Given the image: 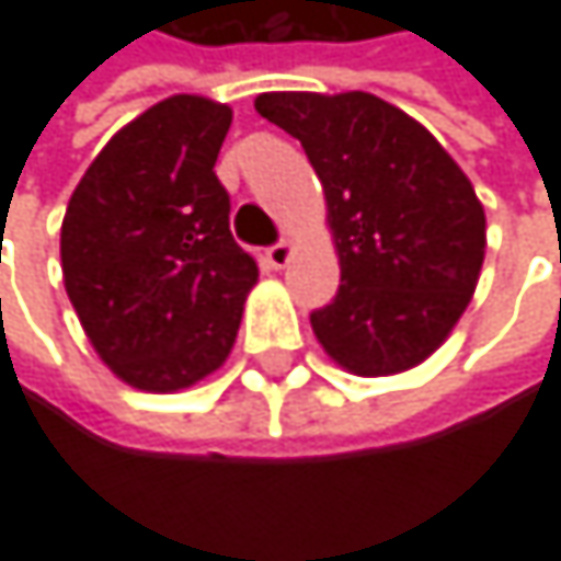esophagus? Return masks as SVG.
<instances>
[{
    "label": "esophagus",
    "instance_id": "esophagus-1",
    "mask_svg": "<svg viewBox=\"0 0 561 561\" xmlns=\"http://www.w3.org/2000/svg\"><path fill=\"white\" fill-rule=\"evenodd\" d=\"M289 259H293V242H278V245L265 249V262H268L272 268H286Z\"/></svg>",
    "mask_w": 561,
    "mask_h": 561
}]
</instances>
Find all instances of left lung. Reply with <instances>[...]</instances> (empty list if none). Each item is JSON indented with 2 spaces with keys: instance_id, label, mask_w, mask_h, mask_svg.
<instances>
[{
  "instance_id": "obj_1",
  "label": "left lung",
  "mask_w": 561,
  "mask_h": 561,
  "mask_svg": "<svg viewBox=\"0 0 561 561\" xmlns=\"http://www.w3.org/2000/svg\"><path fill=\"white\" fill-rule=\"evenodd\" d=\"M327 195L340 293L309 316L319 346L356 377L424 363L465 316L484 262V208L437 137L363 93H259Z\"/></svg>"
}]
</instances>
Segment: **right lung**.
<instances>
[{"label":"right lung","instance_id":"right-lung-1","mask_svg":"<svg viewBox=\"0 0 561 561\" xmlns=\"http://www.w3.org/2000/svg\"><path fill=\"white\" fill-rule=\"evenodd\" d=\"M231 106L174 93L124 124L59 228L62 286L96 356L134 390L178 393L228 359L255 259L215 178Z\"/></svg>","mask_w":561,"mask_h":561}]
</instances>
